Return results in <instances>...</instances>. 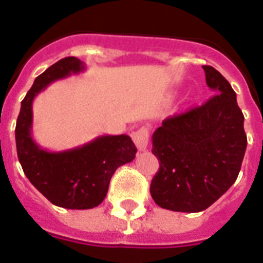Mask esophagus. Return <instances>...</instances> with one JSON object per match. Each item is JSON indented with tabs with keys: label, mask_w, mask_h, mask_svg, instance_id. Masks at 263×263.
Here are the masks:
<instances>
[{
	"label": "esophagus",
	"mask_w": 263,
	"mask_h": 263,
	"mask_svg": "<svg viewBox=\"0 0 263 263\" xmlns=\"http://www.w3.org/2000/svg\"><path fill=\"white\" fill-rule=\"evenodd\" d=\"M132 140L135 142L139 152H146L150 142V129L147 127L138 128L135 132H132Z\"/></svg>",
	"instance_id": "34e87169"
}]
</instances>
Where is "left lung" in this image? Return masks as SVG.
Here are the masks:
<instances>
[{
	"instance_id": "obj_1",
	"label": "left lung",
	"mask_w": 263,
	"mask_h": 263,
	"mask_svg": "<svg viewBox=\"0 0 263 263\" xmlns=\"http://www.w3.org/2000/svg\"><path fill=\"white\" fill-rule=\"evenodd\" d=\"M203 69L216 94L202 106L165 119L153 134L152 153L160 169L150 194L172 212H202L224 195L236 181L247 147L235 91L217 69Z\"/></svg>"
}]
</instances>
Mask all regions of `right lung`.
Wrapping results in <instances>:
<instances>
[{
	"label": "right lung",
	"instance_id": "1",
	"mask_svg": "<svg viewBox=\"0 0 263 263\" xmlns=\"http://www.w3.org/2000/svg\"><path fill=\"white\" fill-rule=\"evenodd\" d=\"M76 57H65L35 79L22 101L16 123V148L24 175L51 203L65 209H92L102 203L116 169L135 158L136 147L128 135H103L79 147L47 152L31 135L32 101L59 79L84 71Z\"/></svg>",
	"mask_w": 263,
	"mask_h": 263
}]
</instances>
